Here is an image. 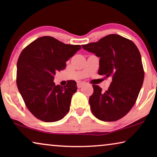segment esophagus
<instances>
[{"instance_id":"34e87169","label":"esophagus","mask_w":157,"mask_h":157,"mask_svg":"<svg viewBox=\"0 0 157 157\" xmlns=\"http://www.w3.org/2000/svg\"><path fill=\"white\" fill-rule=\"evenodd\" d=\"M83 84H84V82H82V81H78V82L77 83V87L81 88L83 86Z\"/></svg>"}]
</instances>
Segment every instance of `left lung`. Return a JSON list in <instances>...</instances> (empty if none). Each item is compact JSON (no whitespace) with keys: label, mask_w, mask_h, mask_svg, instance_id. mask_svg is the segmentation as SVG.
Returning a JSON list of instances; mask_svg holds the SVG:
<instances>
[{"label":"left lung","mask_w":157,"mask_h":157,"mask_svg":"<svg viewBox=\"0 0 157 157\" xmlns=\"http://www.w3.org/2000/svg\"><path fill=\"white\" fill-rule=\"evenodd\" d=\"M82 48L100 58L98 74L111 76L107 91L93 85L89 98L93 114L104 121L124 117L134 106L142 86L144 71L140 52L134 42L117 34H110Z\"/></svg>","instance_id":"left-lung-1"}]
</instances>
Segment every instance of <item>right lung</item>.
I'll return each instance as SVG.
<instances>
[{"label":"right lung","mask_w":157,"mask_h":157,"mask_svg":"<svg viewBox=\"0 0 157 157\" xmlns=\"http://www.w3.org/2000/svg\"><path fill=\"white\" fill-rule=\"evenodd\" d=\"M80 45L65 44L51 36H43L22 51L17 62L16 83L25 106L45 122L59 121L70 109L76 82L61 86L53 82L56 72L81 49Z\"/></svg>","instance_id":"1"}]
</instances>
